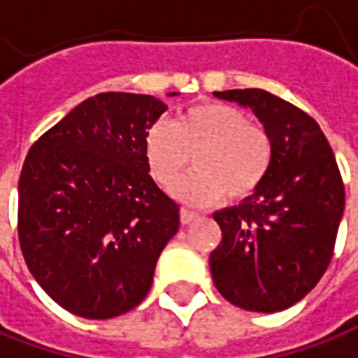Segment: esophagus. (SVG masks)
<instances>
[{
  "mask_svg": "<svg viewBox=\"0 0 358 358\" xmlns=\"http://www.w3.org/2000/svg\"><path fill=\"white\" fill-rule=\"evenodd\" d=\"M198 217H199L198 211L186 210V208H182V210H180V221H182L184 225H188V223H192L194 220H198Z\"/></svg>",
  "mask_w": 358,
  "mask_h": 358,
  "instance_id": "obj_1",
  "label": "esophagus"
}]
</instances>
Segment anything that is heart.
I'll return each instance as SVG.
<instances>
[{"mask_svg": "<svg viewBox=\"0 0 358 358\" xmlns=\"http://www.w3.org/2000/svg\"><path fill=\"white\" fill-rule=\"evenodd\" d=\"M148 170L160 186L174 184L194 157V166L176 184V196L194 206H211L227 198H249L271 169L268 133L250 123L245 111L220 103H199L176 123L159 119L145 137Z\"/></svg>", "mask_w": 358, "mask_h": 358, "instance_id": "heart-1", "label": "heart"}]
</instances>
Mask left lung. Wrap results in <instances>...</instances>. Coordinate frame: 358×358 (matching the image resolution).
<instances>
[{"label": "left lung", "mask_w": 358, "mask_h": 358, "mask_svg": "<svg viewBox=\"0 0 358 358\" xmlns=\"http://www.w3.org/2000/svg\"><path fill=\"white\" fill-rule=\"evenodd\" d=\"M249 108L272 143L271 169L255 194L213 213L221 243L210 255L215 288L233 306L290 308L327 271L345 211V188L320 125L259 87L213 92Z\"/></svg>", "instance_id": "1"}]
</instances>
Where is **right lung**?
<instances>
[{
    "instance_id": "add662e5",
    "label": "right lung",
    "mask_w": 358,
    "mask_h": 358,
    "mask_svg": "<svg viewBox=\"0 0 358 358\" xmlns=\"http://www.w3.org/2000/svg\"><path fill=\"white\" fill-rule=\"evenodd\" d=\"M164 111L152 96L97 94L27 155L21 250L38 286L74 315L109 320L137 308L178 231V203L150 178L145 157L147 131Z\"/></svg>"
}]
</instances>
